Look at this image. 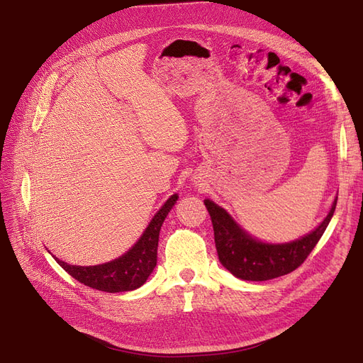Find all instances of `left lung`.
Returning a JSON list of instances; mask_svg holds the SVG:
<instances>
[{
    "label": "left lung",
    "instance_id": "left-lung-1",
    "mask_svg": "<svg viewBox=\"0 0 363 363\" xmlns=\"http://www.w3.org/2000/svg\"><path fill=\"white\" fill-rule=\"evenodd\" d=\"M211 215L219 262L234 277L245 281H266L296 271L308 259L325 233L334 215L337 200L328 216L311 234L287 244H266L252 238L222 207L204 200Z\"/></svg>",
    "mask_w": 363,
    "mask_h": 363
}]
</instances>
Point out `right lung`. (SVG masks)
<instances>
[{
  "label": "right lung",
  "mask_w": 363,
  "mask_h": 363,
  "mask_svg": "<svg viewBox=\"0 0 363 363\" xmlns=\"http://www.w3.org/2000/svg\"><path fill=\"white\" fill-rule=\"evenodd\" d=\"M178 196L174 194L162 206L160 211L155 215L145 233L132 249L111 262L97 266H76L67 264L66 262L57 259L62 268L74 279H78L86 287L106 291V293H122L135 290L147 281L157 263V245L160 228L170 212V208L177 203Z\"/></svg>",
  "instance_id": "right-lung-1"
}]
</instances>
